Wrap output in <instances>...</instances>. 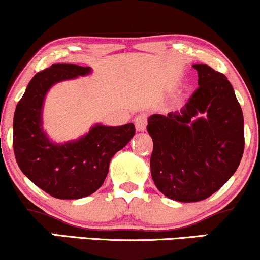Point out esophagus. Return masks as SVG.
<instances>
[{"label":"esophagus","mask_w":260,"mask_h":260,"mask_svg":"<svg viewBox=\"0 0 260 260\" xmlns=\"http://www.w3.org/2000/svg\"><path fill=\"white\" fill-rule=\"evenodd\" d=\"M147 123H148V117L145 113H140V115H138L136 118H134L136 129L139 131V132L145 131V128H147Z\"/></svg>","instance_id":"34e87169"}]
</instances>
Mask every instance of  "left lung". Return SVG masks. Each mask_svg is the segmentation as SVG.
<instances>
[{
	"label": "left lung",
	"mask_w": 260,
	"mask_h": 260,
	"mask_svg": "<svg viewBox=\"0 0 260 260\" xmlns=\"http://www.w3.org/2000/svg\"><path fill=\"white\" fill-rule=\"evenodd\" d=\"M198 88L180 112L153 115L151 177L170 199H207L230 180L244 150L243 113L231 83L208 64H193ZM201 113L207 115L198 119Z\"/></svg>",
	"instance_id": "left-lung-1"
}]
</instances>
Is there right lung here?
<instances>
[{"instance_id":"add662e5","label":"right lung","mask_w":260,"mask_h":260,"mask_svg":"<svg viewBox=\"0 0 260 260\" xmlns=\"http://www.w3.org/2000/svg\"><path fill=\"white\" fill-rule=\"evenodd\" d=\"M90 67L52 64L32 77L17 104L13 118V150L19 169L39 188L58 199H79L96 192L105 181L111 157L136 133L133 123L98 124L85 137L53 144L41 128L45 94L59 80L85 76Z\"/></svg>"}]
</instances>
